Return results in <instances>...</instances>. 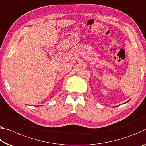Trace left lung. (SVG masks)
Segmentation results:
<instances>
[{"label": "left lung", "instance_id": "1", "mask_svg": "<svg viewBox=\"0 0 146 146\" xmlns=\"http://www.w3.org/2000/svg\"><path fill=\"white\" fill-rule=\"evenodd\" d=\"M128 101H127V102H128ZM127 102H126V103H127Z\"/></svg>", "mask_w": 146, "mask_h": 146}]
</instances>
